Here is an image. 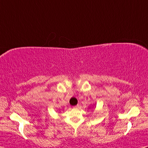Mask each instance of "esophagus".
<instances>
[{"instance_id": "esophagus-1", "label": "esophagus", "mask_w": 148, "mask_h": 148, "mask_svg": "<svg viewBox=\"0 0 148 148\" xmlns=\"http://www.w3.org/2000/svg\"><path fill=\"white\" fill-rule=\"evenodd\" d=\"M74 108H79V105L78 104V105L75 106H74Z\"/></svg>"}]
</instances>
